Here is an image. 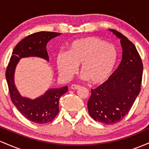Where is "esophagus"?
Here are the masks:
<instances>
[{
	"label": "esophagus",
	"mask_w": 149,
	"mask_h": 149,
	"mask_svg": "<svg viewBox=\"0 0 149 149\" xmlns=\"http://www.w3.org/2000/svg\"><path fill=\"white\" fill-rule=\"evenodd\" d=\"M80 88V85H72L71 86V88L72 89V90H78V89H79Z\"/></svg>",
	"instance_id": "obj_1"
}]
</instances>
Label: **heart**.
<instances>
[{
	"label": "heart",
	"instance_id": "b5f03b06",
	"mask_svg": "<svg viewBox=\"0 0 149 149\" xmlns=\"http://www.w3.org/2000/svg\"><path fill=\"white\" fill-rule=\"evenodd\" d=\"M118 55V49L113 44L97 37H87L73 41L67 52L58 53L56 64L63 78H71L77 71L78 65H80L81 79L100 85L111 76Z\"/></svg>",
	"mask_w": 149,
	"mask_h": 149
}]
</instances>
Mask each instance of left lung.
Listing matches in <instances>:
<instances>
[{"mask_svg": "<svg viewBox=\"0 0 149 149\" xmlns=\"http://www.w3.org/2000/svg\"><path fill=\"white\" fill-rule=\"evenodd\" d=\"M120 39L122 60L105 83L92 90L88 112L95 121L115 124L129 113L141 90L143 64L136 47L127 37L109 29Z\"/></svg>", "mask_w": 149, "mask_h": 149, "instance_id": "obj_1", "label": "left lung"}]
</instances>
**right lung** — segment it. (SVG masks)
Segmentation results:
<instances>
[{
    "label": "right lung",
    "instance_id": "1",
    "mask_svg": "<svg viewBox=\"0 0 149 149\" xmlns=\"http://www.w3.org/2000/svg\"><path fill=\"white\" fill-rule=\"evenodd\" d=\"M61 34L40 31L26 37L15 47L6 70V80L12 102L22 115L36 123H47L55 118L59 110V99L68 91V87L49 88L43 95L36 99L23 97L15 85V69L22 58L39 57L49 61L46 49L47 42Z\"/></svg>",
    "mask_w": 149,
    "mask_h": 149
}]
</instances>
